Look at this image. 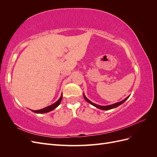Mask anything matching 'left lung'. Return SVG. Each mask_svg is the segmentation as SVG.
<instances>
[{
	"instance_id": "1",
	"label": "left lung",
	"mask_w": 157,
	"mask_h": 157,
	"mask_svg": "<svg viewBox=\"0 0 157 157\" xmlns=\"http://www.w3.org/2000/svg\"><path fill=\"white\" fill-rule=\"evenodd\" d=\"M84 99H85V100H86V101H88L89 103L92 104V105L95 106V107H97V108H98V109H101V110H109V109H113V108H115V107H118V105H121L122 103H124V102L126 100V99H127L128 98H129V96H128L126 99H124V100H122V101H120V102H118V103H114V104H113V105H107V106H101V105H96V104H95V103H92V102L90 101L89 100V99H88L86 98V96H85L84 95Z\"/></svg>"
}]
</instances>
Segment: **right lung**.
Masks as SVG:
<instances>
[{"instance_id":"add662e5","label":"right lung","mask_w":157,"mask_h":157,"mask_svg":"<svg viewBox=\"0 0 157 157\" xmlns=\"http://www.w3.org/2000/svg\"><path fill=\"white\" fill-rule=\"evenodd\" d=\"M61 99H62V94H61V96L60 97V98L58 99V101H57L56 103H54V104H52V105H50V106H48L46 107L44 109H40V110H37V111H33L34 113H47V112H49L50 111H52L54 110V109L55 108H56L57 107H58L60 103H61Z\"/></svg>"}]
</instances>
